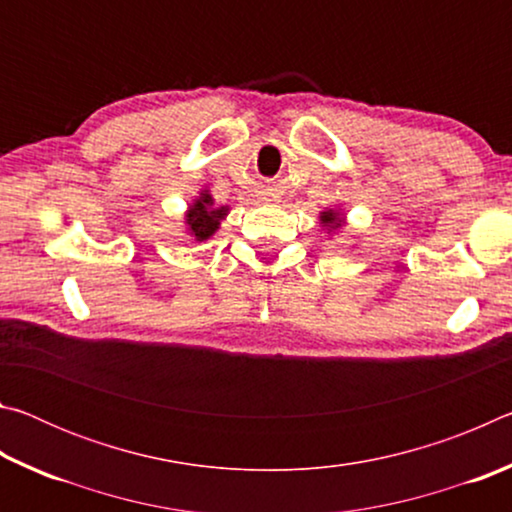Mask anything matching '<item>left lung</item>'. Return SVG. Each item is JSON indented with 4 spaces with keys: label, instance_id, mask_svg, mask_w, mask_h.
Segmentation results:
<instances>
[{
    "label": "left lung",
    "instance_id": "obj_1",
    "mask_svg": "<svg viewBox=\"0 0 512 512\" xmlns=\"http://www.w3.org/2000/svg\"><path fill=\"white\" fill-rule=\"evenodd\" d=\"M318 221L323 225L325 235H336V232L345 225V214L341 207H325V210L318 214Z\"/></svg>",
    "mask_w": 512,
    "mask_h": 512
}]
</instances>
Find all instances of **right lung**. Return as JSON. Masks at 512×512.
<instances>
[{
	"mask_svg": "<svg viewBox=\"0 0 512 512\" xmlns=\"http://www.w3.org/2000/svg\"><path fill=\"white\" fill-rule=\"evenodd\" d=\"M228 212L230 207H216L210 189L203 187L185 210V235L192 241H210L216 235V230L221 228V221L228 216Z\"/></svg>",
	"mask_w": 512,
	"mask_h": 512,
	"instance_id": "1",
	"label": "right lung"
}]
</instances>
